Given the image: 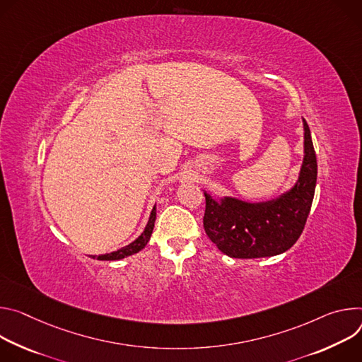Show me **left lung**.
<instances>
[{
    "label": "left lung",
    "mask_w": 362,
    "mask_h": 362,
    "mask_svg": "<svg viewBox=\"0 0 362 362\" xmlns=\"http://www.w3.org/2000/svg\"><path fill=\"white\" fill-rule=\"evenodd\" d=\"M303 160L292 188L266 202H246L231 195L216 198L207 191L204 230L217 249L233 259L282 255L300 237L316 187V155L306 120Z\"/></svg>",
    "instance_id": "1"
}]
</instances>
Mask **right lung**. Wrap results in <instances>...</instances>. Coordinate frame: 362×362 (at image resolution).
I'll use <instances>...</instances> for the list:
<instances>
[{
  "label": "right lung",
  "instance_id": "obj_1",
  "mask_svg": "<svg viewBox=\"0 0 362 362\" xmlns=\"http://www.w3.org/2000/svg\"><path fill=\"white\" fill-rule=\"evenodd\" d=\"M155 218H156V204L153 206L152 211H151V216H149V220L144 228V231L141 233V235L138 238H135L132 243H129L128 246L119 249L116 252H112V253H106V255H100L98 256V260H120V259H125L128 256H132L138 252H141L149 242L151 238V234H152V230H153V226H155Z\"/></svg>",
  "mask_w": 362,
  "mask_h": 362
}]
</instances>
